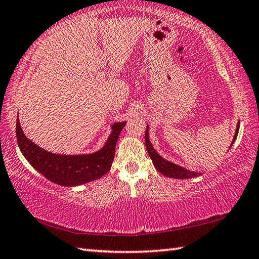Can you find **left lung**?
<instances>
[{"label": "left lung", "instance_id": "obj_1", "mask_svg": "<svg viewBox=\"0 0 259 259\" xmlns=\"http://www.w3.org/2000/svg\"><path fill=\"white\" fill-rule=\"evenodd\" d=\"M239 126H240V122L236 125V130H235V135L234 138L232 140L231 146L233 145L236 137H238V133H239ZM145 144H146V150L148 155L152 159L153 164H154L155 169L157 171L161 172L162 175H164L165 177H170V178H176V179H187V178H193V177H198L200 175H202L201 172H196V171H191V170H187L185 168H183L181 165H177L170 162L168 160H165L159 155L154 150V147L150 142V138H148V125L145 131ZM230 146V148H231Z\"/></svg>", "mask_w": 259, "mask_h": 259}]
</instances>
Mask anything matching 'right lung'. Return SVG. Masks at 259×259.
<instances>
[{
  "label": "right lung",
  "instance_id": "right-lung-1",
  "mask_svg": "<svg viewBox=\"0 0 259 259\" xmlns=\"http://www.w3.org/2000/svg\"><path fill=\"white\" fill-rule=\"evenodd\" d=\"M125 123L115 122L105 145L91 154L63 155L43 150L26 137L19 119H17L16 135L21 153L34 169L52 183L72 187L96 181L107 174L114 160L117 138Z\"/></svg>",
  "mask_w": 259,
  "mask_h": 259
}]
</instances>
